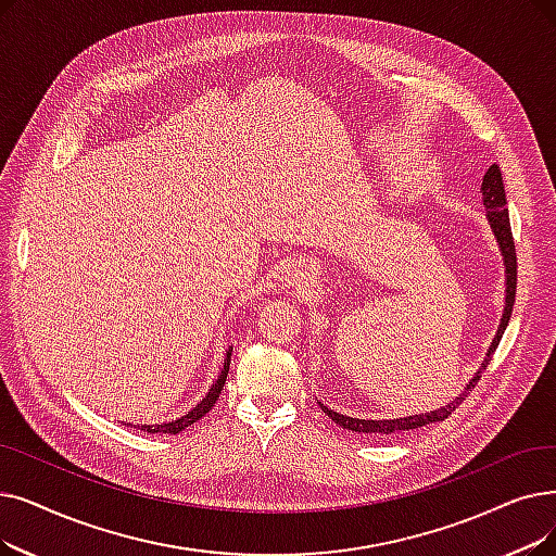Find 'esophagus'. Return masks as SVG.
I'll use <instances>...</instances> for the list:
<instances>
[{
	"label": "esophagus",
	"instance_id": "34e87169",
	"mask_svg": "<svg viewBox=\"0 0 556 556\" xmlns=\"http://www.w3.org/2000/svg\"><path fill=\"white\" fill-rule=\"evenodd\" d=\"M306 279H308V273H306V265L302 261L288 263V268L283 270V281L288 286H304Z\"/></svg>",
	"mask_w": 556,
	"mask_h": 556
}]
</instances>
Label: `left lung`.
I'll return each mask as SVG.
<instances>
[{"label":"left lung","instance_id":"1","mask_svg":"<svg viewBox=\"0 0 556 556\" xmlns=\"http://www.w3.org/2000/svg\"><path fill=\"white\" fill-rule=\"evenodd\" d=\"M481 200H484V208H486V218H489V225H491V231L497 240L500 245V254H502V261H504V283H506V291H504V311H502V318H500V325H497V331H495V338L493 343L484 356V361H481L479 370L472 375V379L464 386V391L458 393L454 400H450L445 406L437 408V412H427V414H414V416H406V418H391V420H364V418H350V416H343V414H336L333 408H327L325 404H320L323 412L336 422L341 425L343 429H350V431H358V433H379V437H391V433H397V431H406V429H418V427H425V425H431V422H441L445 420L454 408L462 404L470 389H475V383L479 381L481 377V370H486L489 361L495 352V348L500 345V338L506 329V325H509V318H511V311H514V302H516V275H518V265H516V245H514V236H511V223H509V208H506V195H504V184H502V173H500V165H491L486 175H484V181H481Z\"/></svg>","mask_w":556,"mask_h":556}]
</instances>
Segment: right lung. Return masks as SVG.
Returning a JSON list of instances; mask_svg holds the SVG:
<instances>
[{"label":"right lung","instance_id":"add662e5","mask_svg":"<svg viewBox=\"0 0 556 556\" xmlns=\"http://www.w3.org/2000/svg\"><path fill=\"white\" fill-rule=\"evenodd\" d=\"M231 352H233V348L229 345L227 350H225V366H223V370H220V375H218V381H215L211 389H208V393L190 408V412L186 414V416H181V418H177V420H173V422H161V425H131V427H138L140 431H148V433H181L186 427H190L192 422H198L202 416H206L211 408L215 406V402H218V397H220V391H223V386H225V381H227V375H229V364H231ZM129 425V422H127Z\"/></svg>","mask_w":556,"mask_h":556}]
</instances>
